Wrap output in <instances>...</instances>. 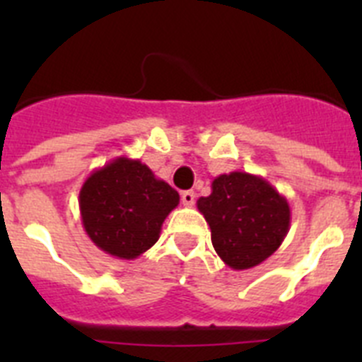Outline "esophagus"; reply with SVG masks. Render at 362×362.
Instances as JSON below:
<instances>
[{
    "instance_id": "1",
    "label": "esophagus",
    "mask_w": 362,
    "mask_h": 362,
    "mask_svg": "<svg viewBox=\"0 0 362 362\" xmlns=\"http://www.w3.org/2000/svg\"><path fill=\"white\" fill-rule=\"evenodd\" d=\"M181 201H183L185 206H192V204L196 203V194L192 190H185L183 194H181Z\"/></svg>"
}]
</instances>
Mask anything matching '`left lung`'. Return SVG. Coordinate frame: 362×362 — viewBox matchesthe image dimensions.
Masks as SVG:
<instances>
[{"mask_svg":"<svg viewBox=\"0 0 362 362\" xmlns=\"http://www.w3.org/2000/svg\"><path fill=\"white\" fill-rule=\"evenodd\" d=\"M226 267L248 270L270 257L290 230V204L267 179L248 172L221 174L212 194L197 199Z\"/></svg>","mask_w":362,"mask_h":362,"instance_id":"8db88e82","label":"left lung"}]
</instances>
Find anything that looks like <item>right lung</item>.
<instances>
[{"label":"right lung","instance_id":"right-lung-1","mask_svg":"<svg viewBox=\"0 0 362 362\" xmlns=\"http://www.w3.org/2000/svg\"><path fill=\"white\" fill-rule=\"evenodd\" d=\"M179 194L145 163L127 156L92 172L79 190L83 228L99 250L136 259L159 239Z\"/></svg>","mask_w":362,"mask_h":362}]
</instances>
